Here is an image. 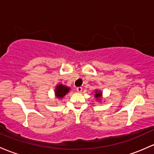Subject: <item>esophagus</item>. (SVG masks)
I'll return each mask as SVG.
<instances>
[{
	"label": "esophagus",
	"instance_id": "esophagus-1",
	"mask_svg": "<svg viewBox=\"0 0 154 154\" xmlns=\"http://www.w3.org/2000/svg\"><path fill=\"white\" fill-rule=\"evenodd\" d=\"M82 90V87H77V91L78 92H81Z\"/></svg>",
	"mask_w": 154,
	"mask_h": 154
}]
</instances>
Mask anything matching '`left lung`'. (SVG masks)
Wrapping results in <instances>:
<instances>
[{"label": "left lung", "instance_id": "8db88e82", "mask_svg": "<svg viewBox=\"0 0 154 154\" xmlns=\"http://www.w3.org/2000/svg\"><path fill=\"white\" fill-rule=\"evenodd\" d=\"M94 97L96 98V100H97V101H99V102L101 101V98L103 97V92H102V91L98 90V89L95 90L94 91Z\"/></svg>", "mask_w": 154, "mask_h": 154}]
</instances>
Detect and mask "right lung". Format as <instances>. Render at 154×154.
<instances>
[{
	"mask_svg": "<svg viewBox=\"0 0 154 154\" xmlns=\"http://www.w3.org/2000/svg\"><path fill=\"white\" fill-rule=\"evenodd\" d=\"M70 91V87L65 85L63 84H57L54 89V96L57 99H63Z\"/></svg>",
	"mask_w": 154,
	"mask_h": 154,
	"instance_id": "obj_1",
	"label": "right lung"
}]
</instances>
